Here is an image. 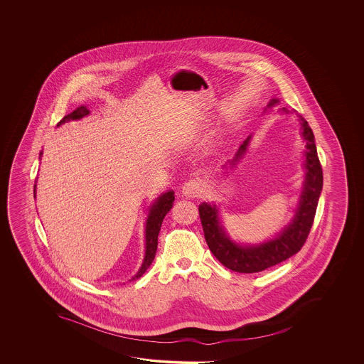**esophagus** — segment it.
<instances>
[{
	"instance_id": "34e87169",
	"label": "esophagus",
	"mask_w": 364,
	"mask_h": 364,
	"mask_svg": "<svg viewBox=\"0 0 364 364\" xmlns=\"http://www.w3.org/2000/svg\"><path fill=\"white\" fill-rule=\"evenodd\" d=\"M182 193L187 198H196V196H199L201 193L200 182H198L195 179L187 181L183 187H182Z\"/></svg>"
}]
</instances>
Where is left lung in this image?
I'll return each mask as SVG.
<instances>
[{"label":"left lung","mask_w":364,"mask_h":364,"mask_svg":"<svg viewBox=\"0 0 364 364\" xmlns=\"http://www.w3.org/2000/svg\"><path fill=\"white\" fill-rule=\"evenodd\" d=\"M277 100H272L268 107H272ZM285 110V109H284ZM301 117L302 135L307 141L306 151V179L303 187L302 196L299 207L295 213L291 224L284 229L274 240L262 243L259 246L243 247L234 243L228 234L224 232L223 225L217 216L216 205L201 203L199 205V216L204 232V238L209 250L217 260L226 268L240 273H256L267 268H271L276 264L285 262L290 256L301 251L306 243L309 230L314 224L316 213L318 196L323 188V169L317 156L316 144L314 132L309 122ZM250 138L240 146L234 161L240 160L238 157L245 154Z\"/></svg>","instance_id":"left-lung-1"}]
</instances>
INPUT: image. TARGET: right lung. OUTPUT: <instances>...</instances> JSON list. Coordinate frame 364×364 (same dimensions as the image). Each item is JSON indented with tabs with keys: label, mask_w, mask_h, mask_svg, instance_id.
<instances>
[{
	"label": "right lung",
	"mask_w": 364,
	"mask_h": 364,
	"mask_svg": "<svg viewBox=\"0 0 364 364\" xmlns=\"http://www.w3.org/2000/svg\"><path fill=\"white\" fill-rule=\"evenodd\" d=\"M90 113V110L87 109L85 105L77 107L74 112H71L68 116L63 117L61 121L57 124V126L65 124L68 121H74V119H80L82 117L87 116ZM43 152H40L39 157H41ZM35 188L36 185L33 186V196H35ZM174 201V193L168 191V193L161 195L155 204L152 205V208L149 210V216H148L147 226H146V256L143 264L140 267L139 272L132 277V279H139L143 276V273L147 271L149 265L155 259L156 251H157V238H159V232L161 229L164 217L166 216V213L171 210V205Z\"/></svg>",
	"instance_id": "add662e5"
}]
</instances>
